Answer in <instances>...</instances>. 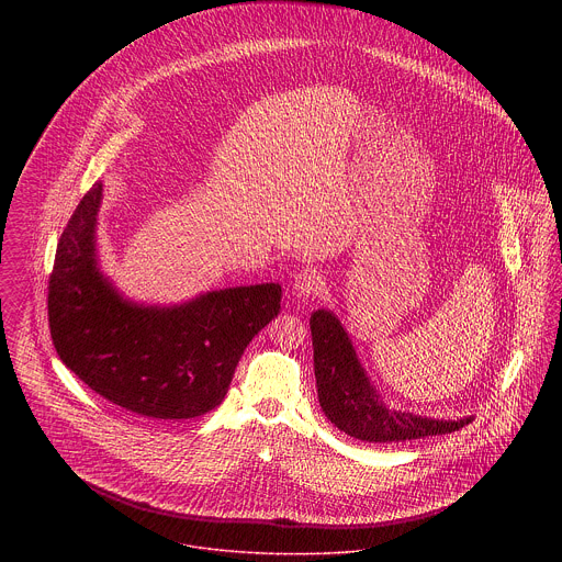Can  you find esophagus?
I'll return each instance as SVG.
<instances>
[{
    "instance_id": "esophagus-1",
    "label": "esophagus",
    "mask_w": 562,
    "mask_h": 562,
    "mask_svg": "<svg viewBox=\"0 0 562 562\" xmlns=\"http://www.w3.org/2000/svg\"><path fill=\"white\" fill-rule=\"evenodd\" d=\"M324 288V277L321 274V270L316 268H303L296 277H294V283H292V290L296 296H314L322 292Z\"/></svg>"
}]
</instances>
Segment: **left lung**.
I'll list each match as a JSON object with an SVG mask.
<instances>
[{
    "label": "left lung",
    "instance_id": "1",
    "mask_svg": "<svg viewBox=\"0 0 562 562\" xmlns=\"http://www.w3.org/2000/svg\"><path fill=\"white\" fill-rule=\"evenodd\" d=\"M310 326L318 401L324 415L346 435L370 443H390L448 435L472 422V417L435 419L387 408L363 372L339 321L330 312L318 310L312 314Z\"/></svg>",
    "mask_w": 562,
    "mask_h": 562
}]
</instances>
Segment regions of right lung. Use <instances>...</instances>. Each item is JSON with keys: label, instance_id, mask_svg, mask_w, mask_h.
<instances>
[{"label": "right lung", "instance_id": "add662e5", "mask_svg": "<svg viewBox=\"0 0 562 562\" xmlns=\"http://www.w3.org/2000/svg\"><path fill=\"white\" fill-rule=\"evenodd\" d=\"M94 183L65 227L49 277L63 363L105 401L151 419H190L225 401L248 341L281 310V285L207 292L175 307L125 301L97 263Z\"/></svg>", "mask_w": 562, "mask_h": 562}]
</instances>
